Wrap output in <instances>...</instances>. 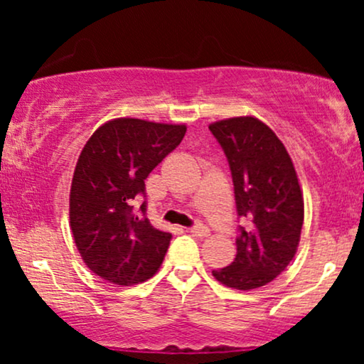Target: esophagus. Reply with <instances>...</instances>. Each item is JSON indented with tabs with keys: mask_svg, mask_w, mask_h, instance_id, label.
I'll return each mask as SVG.
<instances>
[{
	"mask_svg": "<svg viewBox=\"0 0 364 364\" xmlns=\"http://www.w3.org/2000/svg\"><path fill=\"white\" fill-rule=\"evenodd\" d=\"M188 232L196 236V237H207L208 236V228H205L203 224H196L191 229H188Z\"/></svg>",
	"mask_w": 364,
	"mask_h": 364,
	"instance_id": "esophagus-1",
	"label": "esophagus"
}]
</instances>
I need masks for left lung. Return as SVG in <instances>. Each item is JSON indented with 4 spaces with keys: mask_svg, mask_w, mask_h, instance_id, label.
Instances as JSON below:
<instances>
[{
    "mask_svg": "<svg viewBox=\"0 0 364 364\" xmlns=\"http://www.w3.org/2000/svg\"><path fill=\"white\" fill-rule=\"evenodd\" d=\"M235 185L236 212L246 220L236 237V258L212 275L224 286L248 291L272 282L294 258L304 203L294 166L277 135L252 116L212 123Z\"/></svg>",
    "mask_w": 364,
    "mask_h": 364,
    "instance_id": "left-lung-1",
    "label": "left lung"
}]
</instances>
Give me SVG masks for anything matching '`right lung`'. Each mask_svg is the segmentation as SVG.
<instances>
[{
	"label": "right lung",
	"mask_w": 364,
	"mask_h": 364,
	"mask_svg": "<svg viewBox=\"0 0 364 364\" xmlns=\"http://www.w3.org/2000/svg\"><path fill=\"white\" fill-rule=\"evenodd\" d=\"M185 133V124L118 118L95 129L83 147L70 190V225L85 265L104 281L140 284L164 260L173 236L145 215V179Z\"/></svg>",
	"instance_id": "right-lung-1"
}]
</instances>
